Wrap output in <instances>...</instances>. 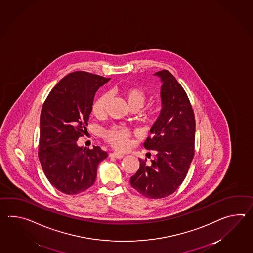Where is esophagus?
I'll list each match as a JSON object with an SVG mask.
<instances>
[{"instance_id": "esophagus-1", "label": "esophagus", "mask_w": 253, "mask_h": 253, "mask_svg": "<svg viewBox=\"0 0 253 253\" xmlns=\"http://www.w3.org/2000/svg\"><path fill=\"white\" fill-rule=\"evenodd\" d=\"M110 156H111V157L116 158V159H122V158L124 157V154L119 153V152H113V153H111Z\"/></svg>"}]
</instances>
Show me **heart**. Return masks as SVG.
Wrapping results in <instances>:
<instances>
[{"label": "heart", "instance_id": "heart-1", "mask_svg": "<svg viewBox=\"0 0 253 253\" xmlns=\"http://www.w3.org/2000/svg\"><path fill=\"white\" fill-rule=\"evenodd\" d=\"M120 93L123 96L127 105L131 109L139 110L144 105L146 101V93L139 87H123L120 89ZM108 96L101 95L94 101L92 105V113L98 118H101L106 113ZM156 113L154 109L150 110V116H153ZM105 140L115 149L124 151L128 149L130 143V132L128 129L120 127H113L104 132Z\"/></svg>", "mask_w": 253, "mask_h": 253}]
</instances>
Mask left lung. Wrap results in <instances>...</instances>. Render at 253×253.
<instances>
[{
  "instance_id": "8db88e82",
  "label": "left lung",
  "mask_w": 253,
  "mask_h": 253,
  "mask_svg": "<svg viewBox=\"0 0 253 253\" xmlns=\"http://www.w3.org/2000/svg\"><path fill=\"white\" fill-rule=\"evenodd\" d=\"M160 77L162 110L144 142L156 158L147 164L140 159V168L130 178V185L143 196L160 199L172 194L185 179L194 156L195 118L185 90L167 70L154 73Z\"/></svg>"
}]
</instances>
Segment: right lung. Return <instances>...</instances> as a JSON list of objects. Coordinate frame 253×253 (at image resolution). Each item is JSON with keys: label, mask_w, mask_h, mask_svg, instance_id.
Returning <instances> with one entry per match:
<instances>
[{"label": "right lung", "mask_w": 253, "mask_h": 253, "mask_svg": "<svg viewBox=\"0 0 253 253\" xmlns=\"http://www.w3.org/2000/svg\"><path fill=\"white\" fill-rule=\"evenodd\" d=\"M110 78L77 71L69 73L51 90L40 118V163L58 191L73 195L94 183L99 163L107 158L99 146L79 147L96 91Z\"/></svg>", "instance_id": "right-lung-1"}]
</instances>
